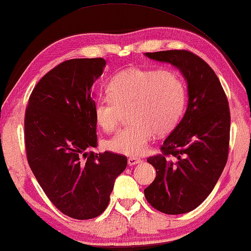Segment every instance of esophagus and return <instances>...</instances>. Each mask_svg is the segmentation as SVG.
Returning <instances> with one entry per match:
<instances>
[{
    "mask_svg": "<svg viewBox=\"0 0 251 251\" xmlns=\"http://www.w3.org/2000/svg\"><path fill=\"white\" fill-rule=\"evenodd\" d=\"M142 160L140 159V158H136V157H129V158H128V165L129 166H135V165H137V164H140V162H141Z\"/></svg>",
    "mask_w": 251,
    "mask_h": 251,
    "instance_id": "obj_1",
    "label": "esophagus"
}]
</instances>
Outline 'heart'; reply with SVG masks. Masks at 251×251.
Wrapping results in <instances>:
<instances>
[{
    "label": "heart",
    "instance_id": "1",
    "mask_svg": "<svg viewBox=\"0 0 251 251\" xmlns=\"http://www.w3.org/2000/svg\"><path fill=\"white\" fill-rule=\"evenodd\" d=\"M109 97L93 103V116L103 131L118 126L123 111L131 123L120 129L107 145L112 152L140 156L155 135L170 132L184 112L183 80L169 69L129 68L116 74L107 86Z\"/></svg>",
    "mask_w": 251,
    "mask_h": 251
}]
</instances>
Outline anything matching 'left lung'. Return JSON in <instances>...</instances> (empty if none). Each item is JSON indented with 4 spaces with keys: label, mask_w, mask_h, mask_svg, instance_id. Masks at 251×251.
<instances>
[{
    "label": "left lung",
    "mask_w": 251,
    "mask_h": 251,
    "mask_svg": "<svg viewBox=\"0 0 251 251\" xmlns=\"http://www.w3.org/2000/svg\"><path fill=\"white\" fill-rule=\"evenodd\" d=\"M144 55L171 64L187 83V109L164 141V154L148 158L156 169V177L144 189L148 202L159 212L185 214L206 199L226 164L230 140L228 99L213 69L191 52L168 50Z\"/></svg>",
    "instance_id": "1"
}]
</instances>
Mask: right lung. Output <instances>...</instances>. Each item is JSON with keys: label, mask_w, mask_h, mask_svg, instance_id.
<instances>
[{"label": "right lung", "mask_w": 251, "mask_h": 251, "mask_svg": "<svg viewBox=\"0 0 251 251\" xmlns=\"http://www.w3.org/2000/svg\"><path fill=\"white\" fill-rule=\"evenodd\" d=\"M106 61L73 59L40 79L28 99L25 138L28 165L49 200L67 216L84 220L109 204L123 155L89 152L97 147L93 84Z\"/></svg>", "instance_id": "add662e5"}]
</instances>
